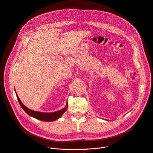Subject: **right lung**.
<instances>
[{
	"label": "right lung",
	"instance_id": "right-lung-1",
	"mask_svg": "<svg viewBox=\"0 0 153 153\" xmlns=\"http://www.w3.org/2000/svg\"><path fill=\"white\" fill-rule=\"evenodd\" d=\"M16 91V90H15ZM17 96V99L18 100V102H19V104L22 108L29 115L31 116V117L36 118L37 119L42 120V121H46V122H51V121H54L59 119L61 116H62L65 112L66 111L67 107H68V103H66V106L65 108H62L60 111H58L57 112H54L52 113H45V112H37V111H33V110H30L26 107L25 105H24L23 103L21 102L20 99L18 97V95L16 94Z\"/></svg>",
	"mask_w": 153,
	"mask_h": 153
}]
</instances>
